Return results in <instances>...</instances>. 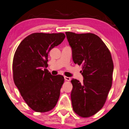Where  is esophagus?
Returning a JSON list of instances; mask_svg holds the SVG:
<instances>
[{"label":"esophagus","instance_id":"1","mask_svg":"<svg viewBox=\"0 0 129 129\" xmlns=\"http://www.w3.org/2000/svg\"><path fill=\"white\" fill-rule=\"evenodd\" d=\"M64 78L65 81H70L71 79V78H69V77H68V76H64Z\"/></svg>","mask_w":129,"mask_h":129}]
</instances>
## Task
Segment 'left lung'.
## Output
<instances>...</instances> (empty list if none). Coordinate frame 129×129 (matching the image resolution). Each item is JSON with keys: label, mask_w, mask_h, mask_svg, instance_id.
I'll return each instance as SVG.
<instances>
[{"label": "left lung", "mask_w": 129, "mask_h": 129, "mask_svg": "<svg viewBox=\"0 0 129 129\" xmlns=\"http://www.w3.org/2000/svg\"><path fill=\"white\" fill-rule=\"evenodd\" d=\"M75 64L82 67V83L72 79L71 101L75 113L92 116L103 107L113 82L114 64L111 53L99 37L92 33L66 32Z\"/></svg>", "instance_id": "obj_1"}]
</instances>
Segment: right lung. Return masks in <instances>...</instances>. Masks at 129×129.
Masks as SVG:
<instances>
[{
    "instance_id": "right-lung-1",
    "label": "right lung",
    "mask_w": 129,
    "mask_h": 129,
    "mask_svg": "<svg viewBox=\"0 0 129 129\" xmlns=\"http://www.w3.org/2000/svg\"><path fill=\"white\" fill-rule=\"evenodd\" d=\"M65 37L63 33H33L21 41L15 53L13 81L25 103L36 112L53 109L59 98L64 77L51 75L46 68L48 53Z\"/></svg>"
}]
</instances>
